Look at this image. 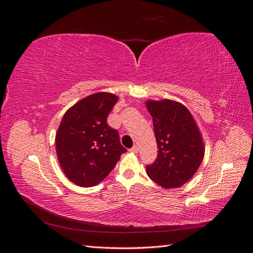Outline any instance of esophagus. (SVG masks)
Listing matches in <instances>:
<instances>
[{
    "mask_svg": "<svg viewBox=\"0 0 253 253\" xmlns=\"http://www.w3.org/2000/svg\"><path fill=\"white\" fill-rule=\"evenodd\" d=\"M128 151L131 153H135V154H136V153H138V147H137V145H134V147L129 149Z\"/></svg>",
    "mask_w": 253,
    "mask_h": 253,
    "instance_id": "obj_1",
    "label": "esophagus"
}]
</instances>
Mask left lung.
<instances>
[{
	"label": "left lung",
	"instance_id": "left-lung-1",
	"mask_svg": "<svg viewBox=\"0 0 253 253\" xmlns=\"http://www.w3.org/2000/svg\"><path fill=\"white\" fill-rule=\"evenodd\" d=\"M153 119L158 154L147 166L149 177L165 189L179 188L200 168L205 144L200 128L190 111L180 102L164 99L148 100Z\"/></svg>",
	"mask_w": 253,
	"mask_h": 253
}]
</instances>
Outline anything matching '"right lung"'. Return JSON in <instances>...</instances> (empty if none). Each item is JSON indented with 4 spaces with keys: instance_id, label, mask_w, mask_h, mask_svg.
Listing matches in <instances>:
<instances>
[{
    "instance_id": "1",
    "label": "right lung",
    "mask_w": 253,
    "mask_h": 253,
    "mask_svg": "<svg viewBox=\"0 0 253 253\" xmlns=\"http://www.w3.org/2000/svg\"><path fill=\"white\" fill-rule=\"evenodd\" d=\"M117 100L116 95L105 91L89 95L68 109L61 120L56 134L57 157L75 185H98L126 152L118 132L106 122Z\"/></svg>"
}]
</instances>
